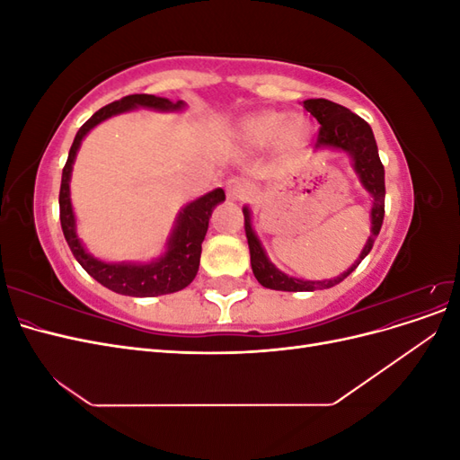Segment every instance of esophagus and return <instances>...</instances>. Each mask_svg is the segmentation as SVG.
Listing matches in <instances>:
<instances>
[{
    "label": "esophagus",
    "mask_w": 460,
    "mask_h": 460,
    "mask_svg": "<svg viewBox=\"0 0 460 460\" xmlns=\"http://www.w3.org/2000/svg\"><path fill=\"white\" fill-rule=\"evenodd\" d=\"M226 193H228L230 199H235V201L245 199L247 193H249V184L245 182L243 178H232V180H228V184H226Z\"/></svg>",
    "instance_id": "34e87169"
}]
</instances>
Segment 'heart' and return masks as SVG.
Masks as SVG:
<instances>
[{"mask_svg":"<svg viewBox=\"0 0 460 460\" xmlns=\"http://www.w3.org/2000/svg\"><path fill=\"white\" fill-rule=\"evenodd\" d=\"M307 124L301 119H291L278 111H264L255 117H249L242 124V136L249 146L264 147L280 140L284 147H297L307 137Z\"/></svg>","mask_w":460,"mask_h":460,"instance_id":"obj_1","label":"heart"}]
</instances>
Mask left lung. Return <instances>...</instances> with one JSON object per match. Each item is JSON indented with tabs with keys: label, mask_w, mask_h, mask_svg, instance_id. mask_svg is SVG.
Returning a JSON list of instances; mask_svg holds the SVG:
<instances>
[{
	"label": "left lung",
	"mask_w": 460,
	"mask_h": 460,
	"mask_svg": "<svg viewBox=\"0 0 460 460\" xmlns=\"http://www.w3.org/2000/svg\"><path fill=\"white\" fill-rule=\"evenodd\" d=\"M303 107L318 120L320 128L316 134V147H338L349 153L355 163V171L360 176V182L372 193L374 205H372V234L358 255V261L353 267L343 272L341 276L333 278V280L324 282H311V280H297V278L286 276L278 270L274 264L264 255L262 247L257 240V235L252 228V217H249V208H243V226L247 235L249 255H252V269L261 286L278 289V291H314V289H326L345 280L363 261L378 238L384 213H385V180H384V164L378 155V146H376L374 134L370 124L360 119L358 115L351 113L349 109L338 105L328 100H307L303 102Z\"/></svg>",
	"instance_id": "left-lung-1"
}]
</instances>
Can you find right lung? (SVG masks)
Returning <instances> with one entry per match:
<instances>
[{
    "label": "right lung",
    "instance_id": "right-lung-1",
    "mask_svg": "<svg viewBox=\"0 0 460 460\" xmlns=\"http://www.w3.org/2000/svg\"><path fill=\"white\" fill-rule=\"evenodd\" d=\"M182 105V102L172 103L169 100H164V97H157L151 93H134L122 97L119 102L102 107L97 113H93L84 124H82L80 130L76 132L71 151H68V159L63 166L59 191V217L65 240L68 247H71L75 259L82 264V269L102 286L113 289L115 294L132 297H155L164 294H174V291L184 289L188 284H191L199 269L201 243L208 228V217H211L213 208L220 201H225V190L218 188L208 191L203 198L184 207V211L178 217L172 238L169 242V252H166L164 257H161L159 261L151 264L102 262L86 253V249L82 247L75 232V215L71 207V196H68V180H71L76 151L80 147L82 137H84L95 124H100L109 117L124 113V111H130L134 107L169 111L180 109Z\"/></svg>",
    "mask_w": 460,
    "mask_h": 460
}]
</instances>
